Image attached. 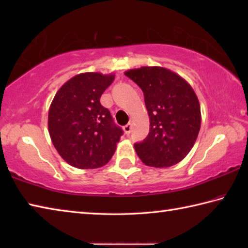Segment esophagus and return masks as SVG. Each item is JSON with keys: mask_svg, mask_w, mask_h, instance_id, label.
I'll list each match as a JSON object with an SVG mask.
<instances>
[{"mask_svg": "<svg viewBox=\"0 0 248 248\" xmlns=\"http://www.w3.org/2000/svg\"><path fill=\"white\" fill-rule=\"evenodd\" d=\"M131 130H132V124L131 123H129V124H127L124 127V133L125 134H129L130 132H131Z\"/></svg>", "mask_w": 248, "mask_h": 248, "instance_id": "1", "label": "esophagus"}]
</instances>
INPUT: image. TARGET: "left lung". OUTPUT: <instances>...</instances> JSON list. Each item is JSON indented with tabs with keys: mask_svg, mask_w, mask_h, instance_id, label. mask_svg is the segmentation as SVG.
<instances>
[{
	"mask_svg": "<svg viewBox=\"0 0 248 248\" xmlns=\"http://www.w3.org/2000/svg\"><path fill=\"white\" fill-rule=\"evenodd\" d=\"M143 92L150 132L134 144L145 165L170 167L190 152L198 137L201 112L198 97L187 81L169 69L142 66L124 73Z\"/></svg>",
	"mask_w": 248,
	"mask_h": 248,
	"instance_id": "obj_1",
	"label": "left lung"
}]
</instances>
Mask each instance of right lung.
<instances>
[{
    "instance_id": "add662e5",
    "label": "right lung",
    "mask_w": 248,
    "mask_h": 248,
    "mask_svg": "<svg viewBox=\"0 0 248 248\" xmlns=\"http://www.w3.org/2000/svg\"><path fill=\"white\" fill-rule=\"evenodd\" d=\"M114 79V74H78L60 87L50 105V138L71 166L97 169L106 165L115 153L124 131L100 104V96Z\"/></svg>"
}]
</instances>
